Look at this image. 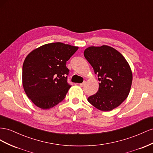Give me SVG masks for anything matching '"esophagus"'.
Returning a JSON list of instances; mask_svg holds the SVG:
<instances>
[{
	"label": "esophagus",
	"instance_id": "esophagus-1",
	"mask_svg": "<svg viewBox=\"0 0 153 153\" xmlns=\"http://www.w3.org/2000/svg\"><path fill=\"white\" fill-rule=\"evenodd\" d=\"M85 81H84L83 82H82V83H80L79 84V85H80V86H81V87H82V86H83L84 85H85Z\"/></svg>",
	"mask_w": 153,
	"mask_h": 153
}]
</instances>
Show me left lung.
<instances>
[{"mask_svg":"<svg viewBox=\"0 0 153 153\" xmlns=\"http://www.w3.org/2000/svg\"><path fill=\"white\" fill-rule=\"evenodd\" d=\"M84 56L100 81L97 92L90 96L88 101L103 111L120 105L128 97L133 80L131 70L124 56L108 45L89 47Z\"/></svg>","mask_w":153,"mask_h":153,"instance_id":"8db88e82","label":"left lung"}]
</instances>
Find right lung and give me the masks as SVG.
Here are the masks:
<instances>
[{"label":"right lung","mask_w":153,"mask_h":153,"mask_svg":"<svg viewBox=\"0 0 153 153\" xmlns=\"http://www.w3.org/2000/svg\"><path fill=\"white\" fill-rule=\"evenodd\" d=\"M78 47L51 43L33 50L26 56L22 67V85L35 105L47 110L62 102L71 85L67 82V61Z\"/></svg>","instance_id":"obj_1"}]
</instances>
